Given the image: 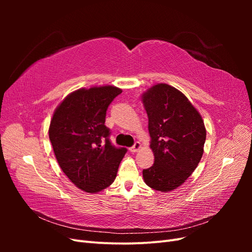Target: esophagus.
I'll use <instances>...</instances> for the list:
<instances>
[{
  "instance_id": "34e87169",
  "label": "esophagus",
  "mask_w": 252,
  "mask_h": 252,
  "mask_svg": "<svg viewBox=\"0 0 252 252\" xmlns=\"http://www.w3.org/2000/svg\"><path fill=\"white\" fill-rule=\"evenodd\" d=\"M141 147H142L141 146V143L140 142H135L133 146L130 148V151L131 152H136V151H139L141 149Z\"/></svg>"
}]
</instances>
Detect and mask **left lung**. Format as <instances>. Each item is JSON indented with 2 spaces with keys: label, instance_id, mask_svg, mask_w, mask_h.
<instances>
[{
  "label": "left lung",
  "instance_id": "8db88e82",
  "mask_svg": "<svg viewBox=\"0 0 252 252\" xmlns=\"http://www.w3.org/2000/svg\"><path fill=\"white\" fill-rule=\"evenodd\" d=\"M148 116L155 163L143 170L146 184L168 192L184 183L199 165L206 140L203 119L180 90L157 84L142 96Z\"/></svg>",
  "mask_w": 252,
  "mask_h": 252
}]
</instances>
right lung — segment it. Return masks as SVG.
<instances>
[{"label": "right lung", "instance_id": "1", "mask_svg": "<svg viewBox=\"0 0 252 252\" xmlns=\"http://www.w3.org/2000/svg\"><path fill=\"white\" fill-rule=\"evenodd\" d=\"M122 93L114 86L81 88L53 113L49 139L61 169L78 188L95 193L110 186L127 149L113 146L106 111Z\"/></svg>", "mask_w": 252, "mask_h": 252}]
</instances>
